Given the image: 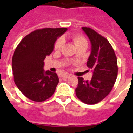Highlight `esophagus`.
<instances>
[{
  "mask_svg": "<svg viewBox=\"0 0 133 133\" xmlns=\"http://www.w3.org/2000/svg\"><path fill=\"white\" fill-rule=\"evenodd\" d=\"M62 77H63V78H68L70 77V75H63V76H62Z\"/></svg>",
  "mask_w": 133,
  "mask_h": 133,
  "instance_id": "1",
  "label": "esophagus"
}]
</instances>
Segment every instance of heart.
<instances>
[{
    "label": "heart",
    "mask_w": 133,
    "mask_h": 133,
    "mask_svg": "<svg viewBox=\"0 0 133 133\" xmlns=\"http://www.w3.org/2000/svg\"><path fill=\"white\" fill-rule=\"evenodd\" d=\"M72 40L74 41V43L76 46H78L81 44H83V43H87V41L86 40V38H84V36H82V35H73L72 36ZM63 40L61 38H58V39L56 40V41L55 42V50H58V49H61L62 47V46H63Z\"/></svg>",
    "instance_id": "heart-1"
}]
</instances>
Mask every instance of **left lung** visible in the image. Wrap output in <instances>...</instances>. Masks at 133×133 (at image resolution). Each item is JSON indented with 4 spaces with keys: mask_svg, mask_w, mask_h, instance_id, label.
Instances as JSON below:
<instances>
[{
    "mask_svg": "<svg viewBox=\"0 0 133 133\" xmlns=\"http://www.w3.org/2000/svg\"><path fill=\"white\" fill-rule=\"evenodd\" d=\"M91 43L87 66L92 71L90 81L78 77L76 95L83 103L97 104L112 89L118 74L117 58L111 44L104 36L89 27H82Z\"/></svg>",
    "mask_w": 133,
    "mask_h": 133,
    "instance_id": "obj_1",
    "label": "left lung"
}]
</instances>
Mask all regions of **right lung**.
Masks as SVG:
<instances>
[{
  "mask_svg": "<svg viewBox=\"0 0 133 133\" xmlns=\"http://www.w3.org/2000/svg\"><path fill=\"white\" fill-rule=\"evenodd\" d=\"M66 28H44L27 35L20 42L12 60L14 81L21 92L29 99L43 102L52 97L58 83L55 72L44 71V60Z\"/></svg>",
  "mask_w": 133,
  "mask_h": 133,
  "instance_id": "add662e5",
  "label": "right lung"
}]
</instances>
